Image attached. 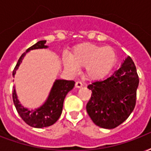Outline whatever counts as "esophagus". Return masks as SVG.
I'll return each instance as SVG.
<instances>
[{"instance_id":"esophagus-1","label":"esophagus","mask_w":151,"mask_h":151,"mask_svg":"<svg viewBox=\"0 0 151 151\" xmlns=\"http://www.w3.org/2000/svg\"><path fill=\"white\" fill-rule=\"evenodd\" d=\"M75 87L76 88H81V87H82V83L81 81H77L75 83Z\"/></svg>"}]
</instances>
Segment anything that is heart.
Returning a JSON list of instances; mask_svg holds the SVG:
<instances>
[{
	"label": "heart",
	"instance_id": "heart-1",
	"mask_svg": "<svg viewBox=\"0 0 151 151\" xmlns=\"http://www.w3.org/2000/svg\"><path fill=\"white\" fill-rule=\"evenodd\" d=\"M65 70L75 73L78 67L85 66V75L89 80H101L109 75L116 63V54L110 47L91 43L76 46L70 53V58L63 56Z\"/></svg>",
	"mask_w": 151,
	"mask_h": 151
}]
</instances>
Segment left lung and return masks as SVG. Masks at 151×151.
<instances>
[{
  "mask_svg": "<svg viewBox=\"0 0 151 151\" xmlns=\"http://www.w3.org/2000/svg\"><path fill=\"white\" fill-rule=\"evenodd\" d=\"M139 82L136 67L128 56L109 78L88 85L92 95L86 110L94 124L112 129L124 123L135 106Z\"/></svg>",
  "mask_w": 151,
  "mask_h": 151,
  "instance_id": "obj_1",
  "label": "left lung"
}]
</instances>
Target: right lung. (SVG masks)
<instances>
[{
    "label": "right lung",
    "mask_w": 151,
    "mask_h": 151,
    "mask_svg": "<svg viewBox=\"0 0 151 151\" xmlns=\"http://www.w3.org/2000/svg\"><path fill=\"white\" fill-rule=\"evenodd\" d=\"M45 43H46V40L39 41L28 48L24 53H23L13 70L12 76L15 75L16 71L17 70L26 54L31 50L47 48L48 47L45 46ZM74 84L75 82L73 81L61 80V79L56 80L53 85L52 88L46 102L42 106L35 110H29L22 106L19 104V100L17 99V93L15 90V87L13 86V90H12L13 103L19 116L29 126L35 128H42V127L51 126L59 119L63 111L64 99L66 94L71 89H73Z\"/></svg>",
    "instance_id": "obj_1"
}]
</instances>
